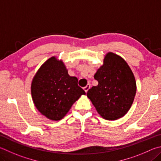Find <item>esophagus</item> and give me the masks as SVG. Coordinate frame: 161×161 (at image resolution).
Masks as SVG:
<instances>
[{"label": "esophagus", "instance_id": "esophagus-1", "mask_svg": "<svg viewBox=\"0 0 161 161\" xmlns=\"http://www.w3.org/2000/svg\"><path fill=\"white\" fill-rule=\"evenodd\" d=\"M89 88H90V85L89 84H87V85L85 86V87H84V92H85L86 93L88 92V90L89 89Z\"/></svg>", "mask_w": 161, "mask_h": 161}]
</instances>
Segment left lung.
I'll use <instances>...</instances> for the list:
<instances>
[{
	"mask_svg": "<svg viewBox=\"0 0 161 161\" xmlns=\"http://www.w3.org/2000/svg\"><path fill=\"white\" fill-rule=\"evenodd\" d=\"M94 79L98 85L89 89L86 95L99 115L108 120L123 117L130 109L136 92L135 78L126 61L108 53Z\"/></svg>",
	"mask_w": 161,
	"mask_h": 161,
	"instance_id": "left-lung-1",
	"label": "left lung"
}]
</instances>
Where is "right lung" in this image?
I'll list each match as a JSON object with an SVG mask.
<instances>
[{
  "instance_id": "right-lung-1",
  "label": "right lung",
  "mask_w": 161,
  "mask_h": 161,
  "mask_svg": "<svg viewBox=\"0 0 161 161\" xmlns=\"http://www.w3.org/2000/svg\"><path fill=\"white\" fill-rule=\"evenodd\" d=\"M78 80L70 77L62 60L51 57L41 66L33 78L31 92L37 110L51 120L63 119L73 103L85 92Z\"/></svg>"
}]
</instances>
